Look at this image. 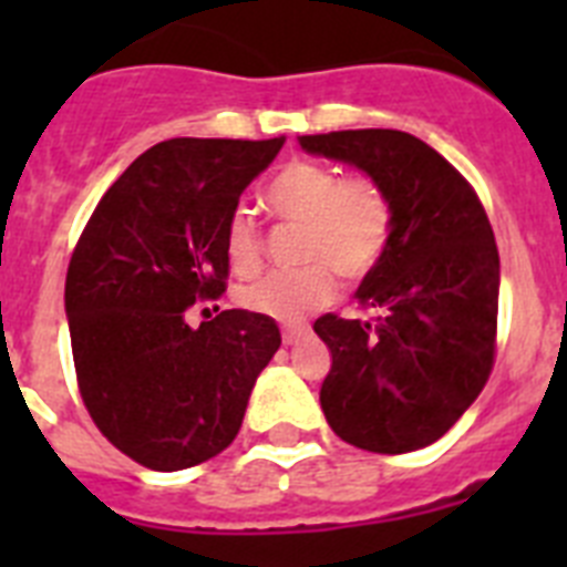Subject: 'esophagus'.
Segmentation results:
<instances>
[{"label": "esophagus", "mask_w": 567, "mask_h": 567, "mask_svg": "<svg viewBox=\"0 0 567 567\" xmlns=\"http://www.w3.org/2000/svg\"><path fill=\"white\" fill-rule=\"evenodd\" d=\"M303 334H307V329H300V327H287V329H284V346L298 343V340L303 338Z\"/></svg>", "instance_id": "34e87169"}]
</instances>
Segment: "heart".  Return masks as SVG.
<instances>
[{
    "instance_id": "1",
    "label": "heart",
    "mask_w": 567,
    "mask_h": 567,
    "mask_svg": "<svg viewBox=\"0 0 567 567\" xmlns=\"http://www.w3.org/2000/svg\"><path fill=\"white\" fill-rule=\"evenodd\" d=\"M267 207L278 218L303 224L300 258L292 272H269L238 289V303L280 323H298L338 295V269L360 280L383 258L392 235V204L372 178H346L318 162H289L267 187ZM229 267L249 275L260 264V235L252 215L238 209L224 233Z\"/></svg>"
}]
</instances>
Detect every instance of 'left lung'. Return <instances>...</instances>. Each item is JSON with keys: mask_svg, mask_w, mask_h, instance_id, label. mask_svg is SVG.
<instances>
[{"mask_svg": "<svg viewBox=\"0 0 567 567\" xmlns=\"http://www.w3.org/2000/svg\"><path fill=\"white\" fill-rule=\"evenodd\" d=\"M309 155L349 164L392 204V235L354 295L378 323L323 315L332 369L320 409L363 452L405 454L443 437L494 363L499 252L488 215L437 150L400 130L298 135Z\"/></svg>", "mask_w": 567, "mask_h": 567, "instance_id": "1", "label": "left lung"}]
</instances>
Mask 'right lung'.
<instances>
[{"instance_id":"add662e5","label":"right lung","mask_w":567,"mask_h":567,"mask_svg":"<svg viewBox=\"0 0 567 567\" xmlns=\"http://www.w3.org/2000/svg\"><path fill=\"white\" fill-rule=\"evenodd\" d=\"M169 138L104 193L64 284L79 392L110 443L153 471L221 454L280 346L272 318L227 309L193 329L195 298L224 292L227 221L284 147Z\"/></svg>"}]
</instances>
